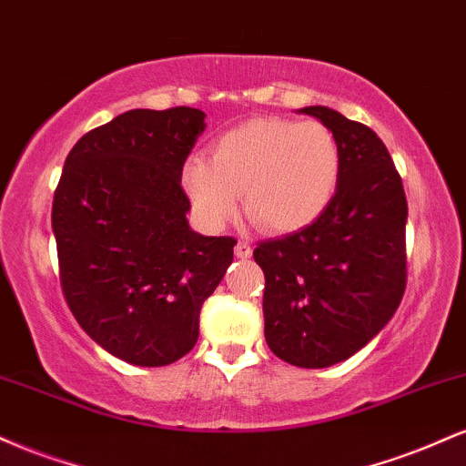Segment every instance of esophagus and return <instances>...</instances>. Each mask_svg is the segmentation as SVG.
I'll list each match as a JSON object with an SVG mask.
<instances>
[{
  "label": "esophagus",
  "mask_w": 466,
  "mask_h": 466,
  "mask_svg": "<svg viewBox=\"0 0 466 466\" xmlns=\"http://www.w3.org/2000/svg\"><path fill=\"white\" fill-rule=\"evenodd\" d=\"M234 254H237L238 258H249V256H251V245L245 243V240H238L237 248H234Z\"/></svg>",
  "instance_id": "1"
}]
</instances>
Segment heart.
Returning a JSON list of instances; mask_svg holds the SVG:
<instances>
[{"instance_id": "b5f03b06", "label": "heart", "mask_w": 466, "mask_h": 466, "mask_svg": "<svg viewBox=\"0 0 466 466\" xmlns=\"http://www.w3.org/2000/svg\"><path fill=\"white\" fill-rule=\"evenodd\" d=\"M339 173V142L324 122L251 117L218 136L210 157L188 159L181 181L208 226L232 221L243 195L254 226L293 234L322 217Z\"/></svg>"}]
</instances>
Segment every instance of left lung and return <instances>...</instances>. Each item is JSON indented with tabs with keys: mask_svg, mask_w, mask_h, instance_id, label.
Listing matches in <instances>:
<instances>
[{
	"mask_svg": "<svg viewBox=\"0 0 466 466\" xmlns=\"http://www.w3.org/2000/svg\"><path fill=\"white\" fill-rule=\"evenodd\" d=\"M335 133L339 184L318 221L256 245L265 274V339L298 368H329L361 350L399 309L408 280L405 199L386 144L329 106H304Z\"/></svg>",
	"mask_w": 466,
	"mask_h": 466,
	"instance_id": "obj_1",
	"label": "left lung"
}]
</instances>
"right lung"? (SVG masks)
I'll list each match as a JSON object with an SVG mask.
<instances>
[{"instance_id": "obj_1", "label": "right lung", "mask_w": 466, "mask_h": 466, "mask_svg": "<svg viewBox=\"0 0 466 466\" xmlns=\"http://www.w3.org/2000/svg\"><path fill=\"white\" fill-rule=\"evenodd\" d=\"M206 114L131 109L69 151L52 203L61 287L80 329L117 360L168 366L234 258L232 237L190 229L181 170Z\"/></svg>"}]
</instances>
